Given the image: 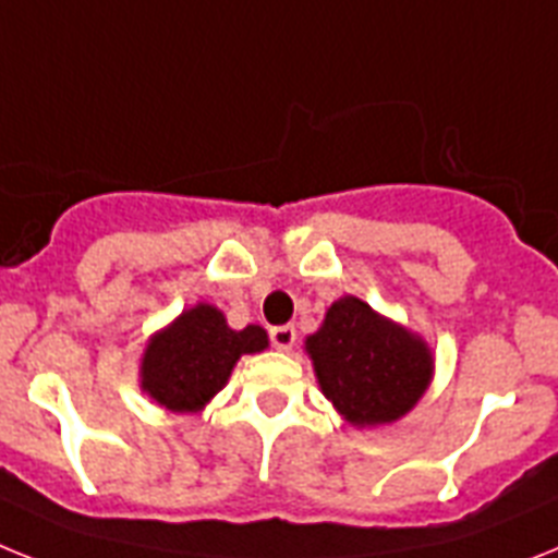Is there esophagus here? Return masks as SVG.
Wrapping results in <instances>:
<instances>
[{
	"mask_svg": "<svg viewBox=\"0 0 558 558\" xmlns=\"http://www.w3.org/2000/svg\"><path fill=\"white\" fill-rule=\"evenodd\" d=\"M271 337V345L278 351H289L294 345V326H275V329L269 331Z\"/></svg>",
	"mask_w": 558,
	"mask_h": 558,
	"instance_id": "obj_1",
	"label": "esophagus"
}]
</instances>
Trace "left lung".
Listing matches in <instances>:
<instances>
[{"label": "left lung", "mask_w": 558, "mask_h": 558, "mask_svg": "<svg viewBox=\"0 0 558 558\" xmlns=\"http://www.w3.org/2000/svg\"><path fill=\"white\" fill-rule=\"evenodd\" d=\"M317 386L354 428H380L409 414L434 380V351L409 326L354 294L337 298L320 329L303 340Z\"/></svg>", "instance_id": "obj_1"}]
</instances>
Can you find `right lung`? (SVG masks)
<instances>
[{
  "label": "right lung",
  "instance_id": "obj_1",
  "mask_svg": "<svg viewBox=\"0 0 558 558\" xmlns=\"http://www.w3.org/2000/svg\"><path fill=\"white\" fill-rule=\"evenodd\" d=\"M264 349V326L232 329L221 308L201 301L149 335L138 360V388L172 414H198L227 386L238 360Z\"/></svg>",
  "mask_w": 558,
  "mask_h": 558
}]
</instances>
